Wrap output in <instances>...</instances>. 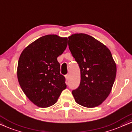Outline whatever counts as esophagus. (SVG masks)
Here are the masks:
<instances>
[{
	"instance_id": "obj_1",
	"label": "esophagus",
	"mask_w": 132,
	"mask_h": 132,
	"mask_svg": "<svg viewBox=\"0 0 132 132\" xmlns=\"http://www.w3.org/2000/svg\"><path fill=\"white\" fill-rule=\"evenodd\" d=\"M65 79H66L67 81H68V79H69V78H70L69 74H67V75H65Z\"/></svg>"
}]
</instances>
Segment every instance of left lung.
<instances>
[{
    "label": "left lung",
    "mask_w": 132,
    "mask_h": 132,
    "mask_svg": "<svg viewBox=\"0 0 132 132\" xmlns=\"http://www.w3.org/2000/svg\"><path fill=\"white\" fill-rule=\"evenodd\" d=\"M68 38L69 49L81 74L79 87L72 94L80 105L96 107L111 91L117 72L116 62L108 47L94 37L76 33Z\"/></svg>",
    "instance_id": "left-lung-1"
}]
</instances>
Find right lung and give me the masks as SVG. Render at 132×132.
Instances as JSON below:
<instances>
[{
  "label": "right lung",
  "instance_id": "1",
  "mask_svg": "<svg viewBox=\"0 0 132 132\" xmlns=\"http://www.w3.org/2000/svg\"><path fill=\"white\" fill-rule=\"evenodd\" d=\"M67 43V37L46 35L30 43L21 53L17 67L19 84L27 97L39 107L53 105L66 89L57 58L65 50Z\"/></svg>",
  "mask_w": 132,
  "mask_h": 132
}]
</instances>
